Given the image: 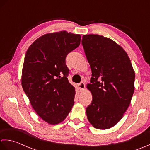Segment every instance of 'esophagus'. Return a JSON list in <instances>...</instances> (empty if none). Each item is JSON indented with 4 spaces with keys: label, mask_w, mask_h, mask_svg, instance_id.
<instances>
[{
    "label": "esophagus",
    "mask_w": 150,
    "mask_h": 150,
    "mask_svg": "<svg viewBox=\"0 0 150 150\" xmlns=\"http://www.w3.org/2000/svg\"><path fill=\"white\" fill-rule=\"evenodd\" d=\"M78 87L79 88V91H83L84 90V88L85 87V84L83 83V82H81V83H80L78 85Z\"/></svg>",
    "instance_id": "1"
}]
</instances>
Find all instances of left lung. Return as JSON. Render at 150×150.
<instances>
[{
	"mask_svg": "<svg viewBox=\"0 0 150 150\" xmlns=\"http://www.w3.org/2000/svg\"><path fill=\"white\" fill-rule=\"evenodd\" d=\"M81 42L92 71L87 85L93 96L86 109L88 120L96 129H109L130 104L135 73L126 52L112 39L88 34L83 35Z\"/></svg>",
	"mask_w": 150,
	"mask_h": 150,
	"instance_id": "8db88e82",
	"label": "left lung"
}]
</instances>
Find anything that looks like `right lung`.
<instances>
[{"label": "right lung", "instance_id": "obj_1", "mask_svg": "<svg viewBox=\"0 0 150 150\" xmlns=\"http://www.w3.org/2000/svg\"><path fill=\"white\" fill-rule=\"evenodd\" d=\"M80 41L79 34L48 33L33 41L26 51L21 84L33 109L48 124L63 122L74 105L75 88L67 78L65 57Z\"/></svg>", "mask_w": 150, "mask_h": 150}]
</instances>
